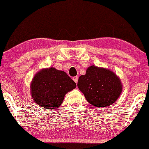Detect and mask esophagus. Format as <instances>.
Returning a JSON list of instances; mask_svg holds the SVG:
<instances>
[{
    "instance_id": "obj_1",
    "label": "esophagus",
    "mask_w": 149,
    "mask_h": 149,
    "mask_svg": "<svg viewBox=\"0 0 149 149\" xmlns=\"http://www.w3.org/2000/svg\"><path fill=\"white\" fill-rule=\"evenodd\" d=\"M72 79L74 81V82L75 83H77V81H78V77L77 76H75V77H74L72 78Z\"/></svg>"
}]
</instances>
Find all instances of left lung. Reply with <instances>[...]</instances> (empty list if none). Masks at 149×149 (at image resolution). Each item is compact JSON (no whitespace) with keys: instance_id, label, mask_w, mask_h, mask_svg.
<instances>
[{"instance_id":"left-lung-1","label":"left lung","mask_w":149,"mask_h":149,"mask_svg":"<svg viewBox=\"0 0 149 149\" xmlns=\"http://www.w3.org/2000/svg\"><path fill=\"white\" fill-rule=\"evenodd\" d=\"M77 86L87 101L99 108L112 105L123 88L120 79L112 71L94 65L79 77Z\"/></svg>"}]
</instances>
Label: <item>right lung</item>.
Instances as JSON below:
<instances>
[{
  "instance_id": "obj_1",
  "label": "right lung",
  "mask_w": 149,
  "mask_h": 149,
  "mask_svg": "<svg viewBox=\"0 0 149 149\" xmlns=\"http://www.w3.org/2000/svg\"><path fill=\"white\" fill-rule=\"evenodd\" d=\"M76 84L66 72L53 67L42 69L35 75L31 83V97L39 107L54 110L59 107L68 92Z\"/></svg>"
}]
</instances>
